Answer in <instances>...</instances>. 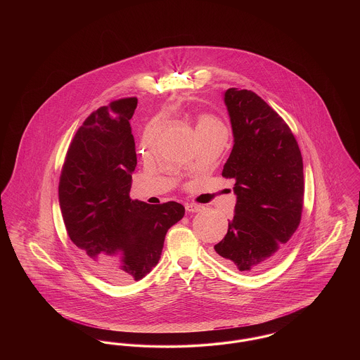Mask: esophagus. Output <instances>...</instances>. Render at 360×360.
<instances>
[{
    "mask_svg": "<svg viewBox=\"0 0 360 360\" xmlns=\"http://www.w3.org/2000/svg\"><path fill=\"white\" fill-rule=\"evenodd\" d=\"M186 210L190 213H197L202 210V206L197 205V204H186Z\"/></svg>",
    "mask_w": 360,
    "mask_h": 360,
    "instance_id": "1",
    "label": "esophagus"
}]
</instances>
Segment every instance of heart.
Here are the masks:
<instances>
[{
    "instance_id": "b5f03b06",
    "label": "heart",
    "mask_w": 360,
    "mask_h": 360,
    "mask_svg": "<svg viewBox=\"0 0 360 360\" xmlns=\"http://www.w3.org/2000/svg\"><path fill=\"white\" fill-rule=\"evenodd\" d=\"M155 125L156 122L154 120L150 121L148 125L144 129V135H143V144H148L151 141V139L154 136ZM223 127V124L220 121L217 120L216 117H213L212 115H206L202 113L197 117V124H195V131H197V135L200 132H204V131H209V129H213V128H220Z\"/></svg>"
}]
</instances>
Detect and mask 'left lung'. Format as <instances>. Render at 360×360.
Here are the masks:
<instances>
[{"label":"left lung","mask_w":360,"mask_h":360,"mask_svg":"<svg viewBox=\"0 0 360 360\" xmlns=\"http://www.w3.org/2000/svg\"><path fill=\"white\" fill-rule=\"evenodd\" d=\"M224 103L233 148L223 176L236 181V205L214 250L229 267L257 273L274 262L301 221L302 156L289 125L254 91L231 87Z\"/></svg>","instance_id":"left-lung-1"}]
</instances>
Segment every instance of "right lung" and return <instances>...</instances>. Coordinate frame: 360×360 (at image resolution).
Returning <instances> with one entry per match:
<instances>
[{
  "mask_svg": "<svg viewBox=\"0 0 360 360\" xmlns=\"http://www.w3.org/2000/svg\"><path fill=\"white\" fill-rule=\"evenodd\" d=\"M137 98L93 112L70 144L59 179V205L86 264L110 283H128L158 264L167 231L185 207L131 200L137 159L129 120Z\"/></svg>",
  "mask_w": 360,
  "mask_h": 360,
  "instance_id": "add662e5",
  "label": "right lung"
}]
</instances>
